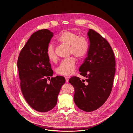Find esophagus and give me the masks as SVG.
Here are the masks:
<instances>
[{
    "label": "esophagus",
    "instance_id": "obj_1",
    "mask_svg": "<svg viewBox=\"0 0 133 133\" xmlns=\"http://www.w3.org/2000/svg\"><path fill=\"white\" fill-rule=\"evenodd\" d=\"M65 78L66 82H69V79L70 77H68V76H66V77H65Z\"/></svg>",
    "mask_w": 133,
    "mask_h": 133
}]
</instances>
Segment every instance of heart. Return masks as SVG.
<instances>
[{"instance_id": "obj_1", "label": "heart", "mask_w": 133, "mask_h": 133, "mask_svg": "<svg viewBox=\"0 0 133 133\" xmlns=\"http://www.w3.org/2000/svg\"><path fill=\"white\" fill-rule=\"evenodd\" d=\"M57 41L69 45L70 54L74 55L76 58H83L88 53L89 48L88 40L84 36H79L76 32L65 30L59 36ZM46 53L50 61L55 62L57 59L55 48L52 44L48 45ZM75 70V60L74 58L71 57L63 60L57 68L56 71L58 75L68 76L74 74Z\"/></svg>"}]
</instances>
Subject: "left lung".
I'll return each mask as SVG.
<instances>
[{"mask_svg":"<svg viewBox=\"0 0 133 133\" xmlns=\"http://www.w3.org/2000/svg\"><path fill=\"white\" fill-rule=\"evenodd\" d=\"M87 57L79 71L85 80L71 77L69 83L74 87V100L82 110L90 112L98 109L107 101L114 84L115 59L113 50L106 39L89 29Z\"/></svg>","mask_w":133,"mask_h":133,"instance_id":"1","label":"left lung"}]
</instances>
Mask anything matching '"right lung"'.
Listing matches in <instances>:
<instances>
[{
	"label": "right lung",
	"instance_id": "obj_1",
	"mask_svg": "<svg viewBox=\"0 0 133 133\" xmlns=\"http://www.w3.org/2000/svg\"><path fill=\"white\" fill-rule=\"evenodd\" d=\"M53 36V32L49 30L34 32L19 53L17 62L23 97L30 106L40 112L54 108L61 88L65 83V78L62 76L50 79L53 71L46 51Z\"/></svg>",
	"mask_w": 133,
	"mask_h": 133
}]
</instances>
